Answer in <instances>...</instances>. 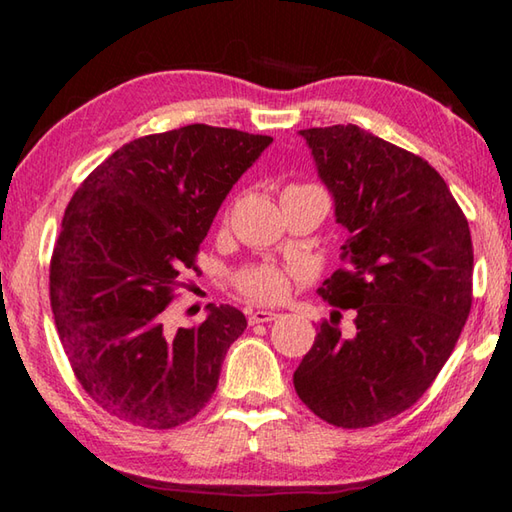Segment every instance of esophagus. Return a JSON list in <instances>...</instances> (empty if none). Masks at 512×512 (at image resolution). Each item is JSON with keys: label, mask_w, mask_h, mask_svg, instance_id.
Segmentation results:
<instances>
[{"label": "esophagus", "mask_w": 512, "mask_h": 512, "mask_svg": "<svg viewBox=\"0 0 512 512\" xmlns=\"http://www.w3.org/2000/svg\"><path fill=\"white\" fill-rule=\"evenodd\" d=\"M275 318H277L275 311H250V314H248V323H250V325L271 323V320H275Z\"/></svg>", "instance_id": "obj_1"}]
</instances>
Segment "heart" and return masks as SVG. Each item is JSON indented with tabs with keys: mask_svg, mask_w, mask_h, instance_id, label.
<instances>
[{
	"mask_svg": "<svg viewBox=\"0 0 512 512\" xmlns=\"http://www.w3.org/2000/svg\"><path fill=\"white\" fill-rule=\"evenodd\" d=\"M293 275L277 266H253L237 275V287L246 298L255 302H280L287 298Z\"/></svg>",
	"mask_w": 512,
	"mask_h": 512,
	"instance_id": "obj_1",
	"label": "heart"
}]
</instances>
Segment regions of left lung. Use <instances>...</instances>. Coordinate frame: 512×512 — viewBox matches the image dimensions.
Listing matches in <instances>:
<instances>
[{
  "mask_svg": "<svg viewBox=\"0 0 512 512\" xmlns=\"http://www.w3.org/2000/svg\"><path fill=\"white\" fill-rule=\"evenodd\" d=\"M334 216L350 232L345 268L320 296L357 309L345 339L339 311L318 325L293 386L318 418L372 427L413 406L452 354L472 307V237L461 207L427 160L363 128L300 131Z\"/></svg>",
  "mask_w": 512,
  "mask_h": 512,
  "instance_id": "1",
  "label": "left lung"
}]
</instances>
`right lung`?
I'll use <instances>...</instances> for the list:
<instances>
[{
  "instance_id": "obj_1",
  "label": "right lung",
  "mask_w": 512,
  "mask_h": 512,
  "mask_svg": "<svg viewBox=\"0 0 512 512\" xmlns=\"http://www.w3.org/2000/svg\"><path fill=\"white\" fill-rule=\"evenodd\" d=\"M273 137L189 124L124 144L69 201L49 268L51 311L76 379L119 420L178 427L210 402L246 329L230 305L167 332L164 309L232 185Z\"/></svg>"
}]
</instances>
